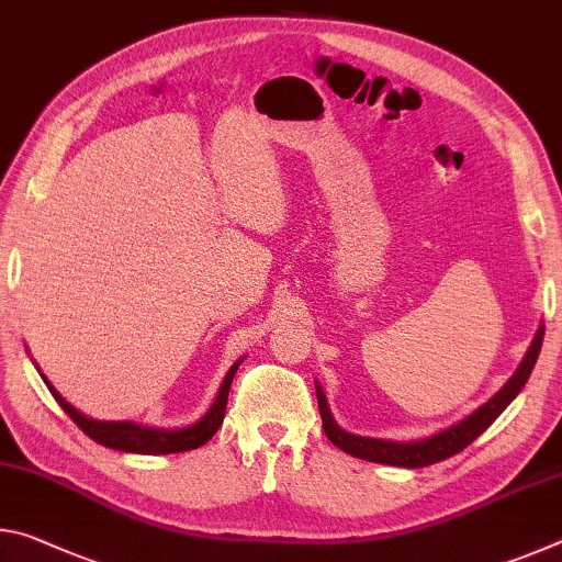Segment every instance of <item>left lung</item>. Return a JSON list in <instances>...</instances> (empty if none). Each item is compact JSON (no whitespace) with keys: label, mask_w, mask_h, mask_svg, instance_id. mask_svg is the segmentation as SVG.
Wrapping results in <instances>:
<instances>
[{"label":"left lung","mask_w":562,"mask_h":562,"mask_svg":"<svg viewBox=\"0 0 562 562\" xmlns=\"http://www.w3.org/2000/svg\"><path fill=\"white\" fill-rule=\"evenodd\" d=\"M543 335H546V327L540 325L516 372H513L508 382L503 384L486 404H481L473 414L463 416L461 422H456L441 431L426 436V439L392 441V439H372V436H359V434L345 431L329 412L325 389H322L319 382H315L317 404L322 414V429H325L327 439L335 443L337 449H341L349 456H357V459L386 463V465H402V469H424V465L439 463L443 459H449V456L463 451L471 441L479 439V436L503 414V408H506L513 398L520 394V389L526 386L528 376L532 372V367H536L540 347H543Z\"/></svg>","instance_id":"left-lung-1"}]
</instances>
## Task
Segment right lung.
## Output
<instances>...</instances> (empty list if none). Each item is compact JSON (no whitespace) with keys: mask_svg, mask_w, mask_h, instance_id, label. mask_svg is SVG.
<instances>
[{"mask_svg":"<svg viewBox=\"0 0 562 562\" xmlns=\"http://www.w3.org/2000/svg\"><path fill=\"white\" fill-rule=\"evenodd\" d=\"M240 357L235 364L227 369V374L223 379L221 389H217L215 402L211 408L198 418V422L188 424V426H178V429H158V426H146L138 422H101V418H91L87 414H81L79 408L71 406L66 398L56 392L52 386L49 379L42 374V369L36 367V372L42 374L44 384L49 386V392L54 394L56 402L64 408L66 414L74 418V424L79 429L106 449H116V451H126V453H148V456H164V453H180V451H193L198 446H203L213 439V434L221 429L223 418H225V406H227V394H231V384L233 376L237 372V367L243 364Z\"/></svg>","mask_w":562,"mask_h":562,"instance_id":"right-lung-1","label":"right lung"}]
</instances>
